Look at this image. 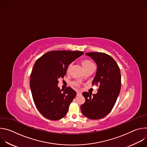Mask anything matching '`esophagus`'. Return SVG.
Segmentation results:
<instances>
[{
    "instance_id": "esophagus-1",
    "label": "esophagus",
    "mask_w": 147,
    "mask_h": 147,
    "mask_svg": "<svg viewBox=\"0 0 147 147\" xmlns=\"http://www.w3.org/2000/svg\"><path fill=\"white\" fill-rule=\"evenodd\" d=\"M81 95V92L80 91H77V96H79Z\"/></svg>"
}]
</instances>
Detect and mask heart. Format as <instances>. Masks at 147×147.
<instances>
[{"label": "heart", "instance_id": "b5f03b06", "mask_svg": "<svg viewBox=\"0 0 147 147\" xmlns=\"http://www.w3.org/2000/svg\"><path fill=\"white\" fill-rule=\"evenodd\" d=\"M81 65H82L84 69L86 71L88 69L91 68V67H94V65L93 63L88 59L82 60L81 61ZM71 67V64H70L68 66L67 68V70H66L67 73H69L70 71ZM73 85H74V86H76V87H79L80 86V83L78 81H74V82H73Z\"/></svg>", "mask_w": 147, "mask_h": 147}]
</instances>
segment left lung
Returning a JSON list of instances; mask_svg holds the SVG:
<instances>
[{"label":"left lung","instance_id":"obj_1","mask_svg":"<svg viewBox=\"0 0 147 147\" xmlns=\"http://www.w3.org/2000/svg\"><path fill=\"white\" fill-rule=\"evenodd\" d=\"M97 65V70L92 86H99L96 94L84 92L86 99L81 106L82 114L87 117L96 120L106 116L113 109L121 88L120 69L115 60L109 55L100 52H88Z\"/></svg>","mask_w":147,"mask_h":147}]
</instances>
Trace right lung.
<instances>
[{"instance_id":"1","label":"right lung","mask_w":147,"mask_h":147,"mask_svg":"<svg viewBox=\"0 0 147 147\" xmlns=\"http://www.w3.org/2000/svg\"><path fill=\"white\" fill-rule=\"evenodd\" d=\"M83 54L81 51H50L35 63L30 76V88L37 109L45 117L57 120L67 114L76 92L70 87L60 90L58 80L63 78L68 66Z\"/></svg>"}]
</instances>
